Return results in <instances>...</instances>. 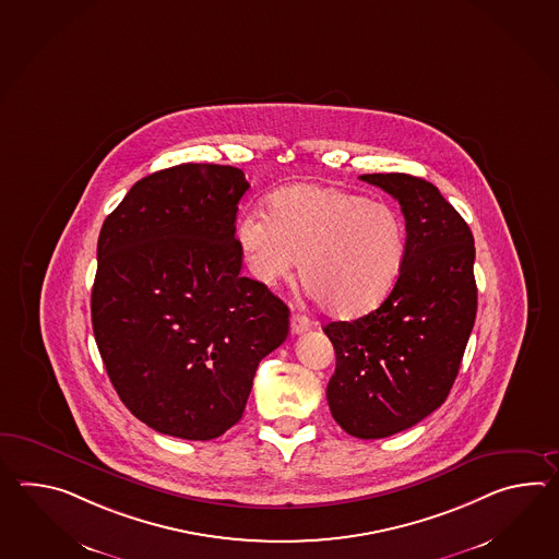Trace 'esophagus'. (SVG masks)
<instances>
[{
  "label": "esophagus",
  "mask_w": 559,
  "mask_h": 559,
  "mask_svg": "<svg viewBox=\"0 0 559 559\" xmlns=\"http://www.w3.org/2000/svg\"><path fill=\"white\" fill-rule=\"evenodd\" d=\"M309 329L310 321L307 317L297 314V312H293V314H290V333H293V335H302V333H307Z\"/></svg>",
  "instance_id": "esophagus-1"
}]
</instances>
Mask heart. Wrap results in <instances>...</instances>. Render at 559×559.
I'll return each instance as SVG.
<instances>
[{"label": "heart", "instance_id": "obj_1", "mask_svg": "<svg viewBox=\"0 0 559 559\" xmlns=\"http://www.w3.org/2000/svg\"><path fill=\"white\" fill-rule=\"evenodd\" d=\"M235 235L257 283H285L300 259L310 297L343 321L385 302L407 254L405 224L391 206L319 185L276 190L266 200V216H240Z\"/></svg>", "mask_w": 559, "mask_h": 559}]
</instances>
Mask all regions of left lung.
<instances>
[{
	"label": "left lung",
	"mask_w": 559,
	"mask_h": 559,
	"mask_svg": "<svg viewBox=\"0 0 559 559\" xmlns=\"http://www.w3.org/2000/svg\"><path fill=\"white\" fill-rule=\"evenodd\" d=\"M360 180L401 204L407 254L379 309L324 326L336 355L326 401L348 435L381 439L445 403L477 314L475 245L460 212L431 182L401 173Z\"/></svg>",
	"instance_id": "8db88e82"
}]
</instances>
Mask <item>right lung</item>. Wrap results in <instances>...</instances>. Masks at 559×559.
Segmentation results:
<instances>
[{"instance_id": "obj_1", "label": "right lung", "mask_w": 559, "mask_h": 559, "mask_svg": "<svg viewBox=\"0 0 559 559\" xmlns=\"http://www.w3.org/2000/svg\"><path fill=\"white\" fill-rule=\"evenodd\" d=\"M249 188L235 166L178 164L138 180L102 224L94 336L118 397L158 433L228 431L288 335L285 302L240 274Z\"/></svg>"}]
</instances>
